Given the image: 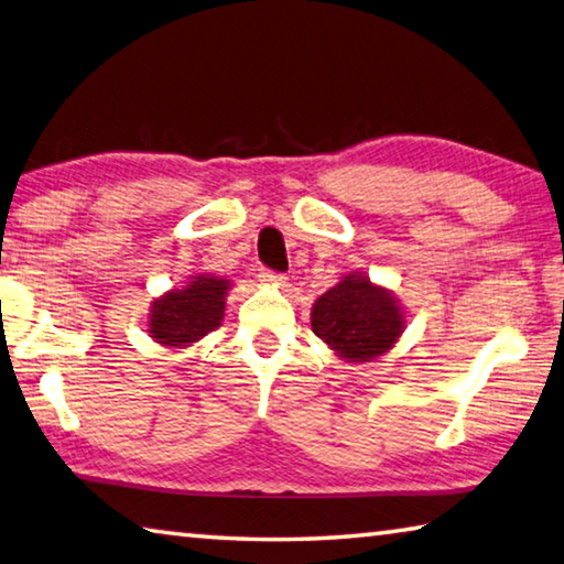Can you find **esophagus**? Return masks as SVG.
<instances>
[{
  "mask_svg": "<svg viewBox=\"0 0 564 564\" xmlns=\"http://www.w3.org/2000/svg\"><path fill=\"white\" fill-rule=\"evenodd\" d=\"M261 281L263 283H271V285H283L285 283V275L283 273H273L269 269H261Z\"/></svg>",
  "mask_w": 564,
  "mask_h": 564,
  "instance_id": "34e87169",
  "label": "esophagus"
}]
</instances>
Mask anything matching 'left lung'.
Listing matches in <instances>:
<instances>
[{"label": "left lung", "instance_id": "obj_1", "mask_svg": "<svg viewBox=\"0 0 564 564\" xmlns=\"http://www.w3.org/2000/svg\"><path fill=\"white\" fill-rule=\"evenodd\" d=\"M404 311L392 291L365 273H347L313 303V333L345 362H372L404 333Z\"/></svg>", "mask_w": 564, "mask_h": 564}]
</instances>
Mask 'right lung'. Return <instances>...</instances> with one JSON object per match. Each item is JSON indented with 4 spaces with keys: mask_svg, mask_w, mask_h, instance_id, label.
Instances as JSON below:
<instances>
[{
    "mask_svg": "<svg viewBox=\"0 0 564 564\" xmlns=\"http://www.w3.org/2000/svg\"><path fill=\"white\" fill-rule=\"evenodd\" d=\"M229 281L212 273L192 275L182 289L167 291L152 301L148 333L165 347H189L217 330L224 317Z\"/></svg>",
    "mask_w": 564,
    "mask_h": 564,
    "instance_id": "right-lung-1",
    "label": "right lung"
}]
</instances>
